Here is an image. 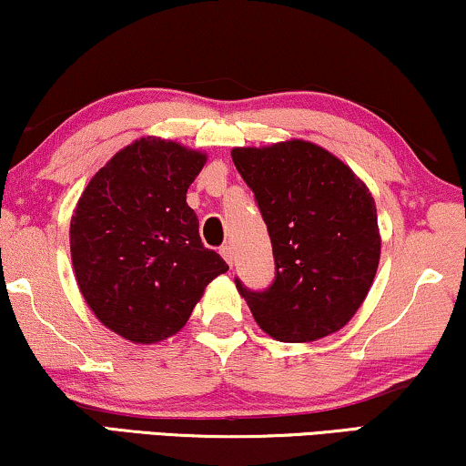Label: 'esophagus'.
<instances>
[{
    "instance_id": "1",
    "label": "esophagus",
    "mask_w": 466,
    "mask_h": 466,
    "mask_svg": "<svg viewBox=\"0 0 466 466\" xmlns=\"http://www.w3.org/2000/svg\"><path fill=\"white\" fill-rule=\"evenodd\" d=\"M220 254L225 257V260L228 263V267H233V248L231 246H222Z\"/></svg>"
}]
</instances>
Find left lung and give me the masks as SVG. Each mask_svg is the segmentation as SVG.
I'll use <instances>...</instances> for the list:
<instances>
[{"label": "left lung", "mask_w": 466, "mask_h": 466, "mask_svg": "<svg viewBox=\"0 0 466 466\" xmlns=\"http://www.w3.org/2000/svg\"><path fill=\"white\" fill-rule=\"evenodd\" d=\"M231 157L257 197L276 260V279L263 292L235 279L254 320L286 343L346 327L380 263L378 209L365 182L303 139L233 148Z\"/></svg>", "instance_id": "left-lung-1"}]
</instances>
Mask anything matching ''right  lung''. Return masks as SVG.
<instances>
[{"label":"right lung","mask_w":466,"mask_h":466,"mask_svg":"<svg viewBox=\"0 0 466 466\" xmlns=\"http://www.w3.org/2000/svg\"><path fill=\"white\" fill-rule=\"evenodd\" d=\"M206 161L169 139H136L93 176L74 209L78 289L97 320L133 343L176 335L206 286L228 269L201 244L187 203Z\"/></svg>","instance_id":"right-lung-1"}]
</instances>
